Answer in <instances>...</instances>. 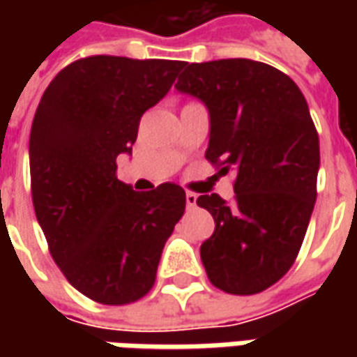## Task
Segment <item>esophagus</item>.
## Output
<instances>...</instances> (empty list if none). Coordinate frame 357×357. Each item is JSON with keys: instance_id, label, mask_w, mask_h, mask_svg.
<instances>
[{"instance_id": "1", "label": "esophagus", "mask_w": 357, "mask_h": 357, "mask_svg": "<svg viewBox=\"0 0 357 357\" xmlns=\"http://www.w3.org/2000/svg\"><path fill=\"white\" fill-rule=\"evenodd\" d=\"M185 202H187V208L191 210L197 206V195L195 193H185Z\"/></svg>"}]
</instances>
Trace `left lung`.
I'll use <instances>...</instances> for the list:
<instances>
[{
  "mask_svg": "<svg viewBox=\"0 0 357 357\" xmlns=\"http://www.w3.org/2000/svg\"><path fill=\"white\" fill-rule=\"evenodd\" d=\"M176 88L210 112L206 160L235 172V197L201 195L216 222L202 243L210 283L229 294H256L291 269L317 197L319 135L298 86L250 59L183 63Z\"/></svg>",
  "mask_w": 357,
  "mask_h": 357,
  "instance_id": "obj_1",
  "label": "left lung"
}]
</instances>
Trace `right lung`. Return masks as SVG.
I'll return each mask as SVG.
<instances>
[{
	"label": "right lung",
	"instance_id": "right-lung-1",
	"mask_svg": "<svg viewBox=\"0 0 357 357\" xmlns=\"http://www.w3.org/2000/svg\"><path fill=\"white\" fill-rule=\"evenodd\" d=\"M181 61L93 55L51 80L30 130V187L53 260L76 291L124 306L155 284L185 191L135 193L116 178L143 112L168 93Z\"/></svg>",
	"mask_w": 357,
	"mask_h": 357
}]
</instances>
